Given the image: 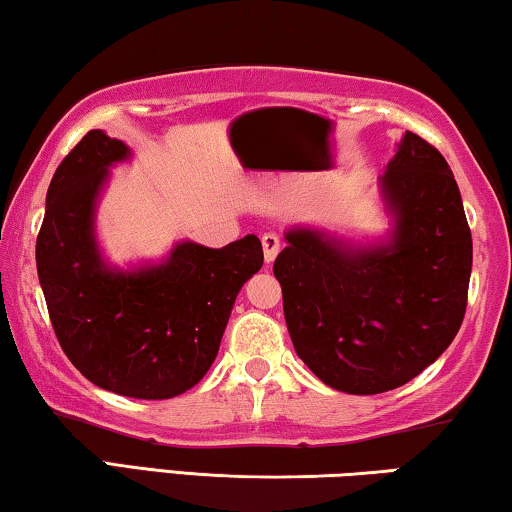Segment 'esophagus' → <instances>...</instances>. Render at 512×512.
I'll use <instances>...</instances> for the list:
<instances>
[{
    "instance_id": "34e87169",
    "label": "esophagus",
    "mask_w": 512,
    "mask_h": 512,
    "mask_svg": "<svg viewBox=\"0 0 512 512\" xmlns=\"http://www.w3.org/2000/svg\"><path fill=\"white\" fill-rule=\"evenodd\" d=\"M262 250H264V262L271 264L280 253V236L278 234H264L262 236Z\"/></svg>"
}]
</instances>
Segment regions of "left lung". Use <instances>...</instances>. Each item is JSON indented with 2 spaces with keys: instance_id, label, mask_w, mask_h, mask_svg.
I'll return each instance as SVG.
<instances>
[{
  "instance_id": "1",
  "label": "left lung",
  "mask_w": 512,
  "mask_h": 512,
  "mask_svg": "<svg viewBox=\"0 0 512 512\" xmlns=\"http://www.w3.org/2000/svg\"><path fill=\"white\" fill-rule=\"evenodd\" d=\"M391 230L358 243L296 225L273 273L301 361L335 391H393L432 365L460 331L471 230L446 158L404 133L379 177Z\"/></svg>"
}]
</instances>
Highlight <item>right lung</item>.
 <instances>
[{"mask_svg": "<svg viewBox=\"0 0 512 512\" xmlns=\"http://www.w3.org/2000/svg\"><path fill=\"white\" fill-rule=\"evenodd\" d=\"M131 149L89 131L57 167L36 239V269L52 329L91 384L137 400L186 393L216 361L243 282L262 269L255 234L207 248L179 241L156 264L119 269L96 239L110 167Z\"/></svg>", "mask_w": 512, "mask_h": 512, "instance_id": "right-lung-1", "label": "right lung"}]
</instances>
